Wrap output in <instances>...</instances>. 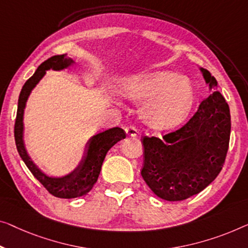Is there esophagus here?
Here are the masks:
<instances>
[{
    "label": "esophagus",
    "instance_id": "34e87169",
    "mask_svg": "<svg viewBox=\"0 0 248 248\" xmlns=\"http://www.w3.org/2000/svg\"><path fill=\"white\" fill-rule=\"evenodd\" d=\"M124 131L129 137H136L138 135V130H137V128L134 127V125H128V127H125Z\"/></svg>",
    "mask_w": 248,
    "mask_h": 248
}]
</instances>
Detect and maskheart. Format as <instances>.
I'll use <instances>...</instances> for the list:
<instances>
[{"instance_id":"b5f03b06","label":"heart","mask_w":248,"mask_h":248,"mask_svg":"<svg viewBox=\"0 0 248 248\" xmlns=\"http://www.w3.org/2000/svg\"><path fill=\"white\" fill-rule=\"evenodd\" d=\"M125 99L143 100L140 114L151 128L166 130L180 124L193 108L195 91L187 78L175 72L156 71L130 77L119 84Z\"/></svg>"}]
</instances>
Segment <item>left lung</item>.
I'll use <instances>...</instances> for the list:
<instances>
[{
	"label": "left lung",
	"mask_w": 248,
	"mask_h": 248,
	"mask_svg": "<svg viewBox=\"0 0 248 248\" xmlns=\"http://www.w3.org/2000/svg\"><path fill=\"white\" fill-rule=\"evenodd\" d=\"M212 94L186 124L162 137L142 138L141 176L155 195L168 202L201 193L223 168L231 137L230 107L208 70L201 68Z\"/></svg>",
	"instance_id": "1"
}]
</instances>
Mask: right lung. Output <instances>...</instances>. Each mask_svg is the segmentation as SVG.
<instances>
[{
    "instance_id": "right-lung-1",
    "label": "right lung",
    "mask_w": 248,
    "mask_h": 248,
    "mask_svg": "<svg viewBox=\"0 0 248 248\" xmlns=\"http://www.w3.org/2000/svg\"><path fill=\"white\" fill-rule=\"evenodd\" d=\"M73 63H75V61L72 59L68 58L65 54H61L53 55L39 65L34 75L30 78L22 88L17 102L16 124H14V138H16V149L29 170L51 195L59 198L68 199L87 195L92 189V187L98 180L102 162L105 160L107 153L118 141L125 138L124 130L119 127L108 129V130L91 137L87 142L86 150H84L80 164L78 165L75 170L63 177H50L46 175L40 170L38 166L30 158L27 149H25L23 140V116L29 95L33 88L46 75L47 70L52 69L55 71H60V70L69 68Z\"/></svg>"
}]
</instances>
